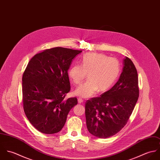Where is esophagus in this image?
Segmentation results:
<instances>
[{"mask_svg":"<svg viewBox=\"0 0 160 160\" xmlns=\"http://www.w3.org/2000/svg\"><path fill=\"white\" fill-rule=\"evenodd\" d=\"M78 103H82L84 100H83L82 99L80 98H78Z\"/></svg>","mask_w":160,"mask_h":160,"instance_id":"34e87169","label":"esophagus"}]
</instances>
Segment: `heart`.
<instances>
[{"instance_id": "heart-1", "label": "heart", "mask_w": 160, "mask_h": 160, "mask_svg": "<svg viewBox=\"0 0 160 160\" xmlns=\"http://www.w3.org/2000/svg\"><path fill=\"white\" fill-rule=\"evenodd\" d=\"M120 72L118 61L114 58L98 53H89L84 55L81 65H75L68 71L71 82L78 85L82 82L88 74V81L79 86L74 91L76 96L88 98L98 91L108 90L117 79Z\"/></svg>"}]
</instances>
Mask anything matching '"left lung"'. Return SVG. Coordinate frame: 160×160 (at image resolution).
Instances as JSON below:
<instances>
[{
    "mask_svg": "<svg viewBox=\"0 0 160 160\" xmlns=\"http://www.w3.org/2000/svg\"><path fill=\"white\" fill-rule=\"evenodd\" d=\"M122 63V71L114 86L86 103L87 128L95 137L108 138L120 131L137 103L139 95L137 69L128 57L123 59Z\"/></svg>",
    "mask_w": 160,
    "mask_h": 160,
    "instance_id": "8db88e82",
    "label": "left lung"
}]
</instances>
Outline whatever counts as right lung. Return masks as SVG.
Instances as JSON below:
<instances>
[{
	"label": "right lung",
	"mask_w": 160,
	"mask_h": 160,
	"mask_svg": "<svg viewBox=\"0 0 160 160\" xmlns=\"http://www.w3.org/2000/svg\"><path fill=\"white\" fill-rule=\"evenodd\" d=\"M82 50L55 47L36 54L22 78L23 108L31 124L46 134L63 128L76 97L65 99L70 91L68 71Z\"/></svg>",
	"instance_id": "obj_1"
}]
</instances>
